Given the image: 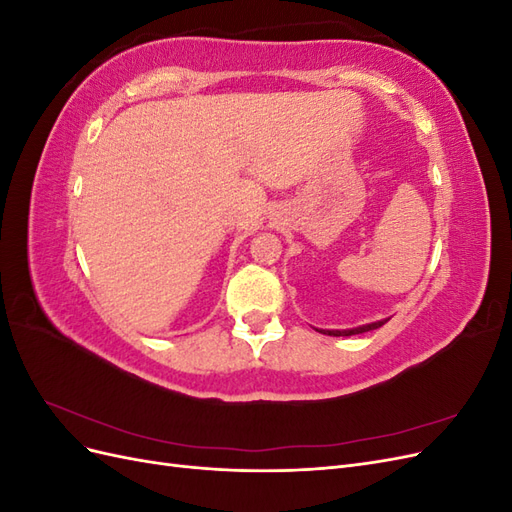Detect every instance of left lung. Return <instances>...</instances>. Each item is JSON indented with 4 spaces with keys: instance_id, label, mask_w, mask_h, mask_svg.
Here are the masks:
<instances>
[{
    "instance_id": "1",
    "label": "left lung",
    "mask_w": 512,
    "mask_h": 512,
    "mask_svg": "<svg viewBox=\"0 0 512 512\" xmlns=\"http://www.w3.org/2000/svg\"><path fill=\"white\" fill-rule=\"evenodd\" d=\"M386 320H380V322H371V324H365V327H356V329H348V331H324V335H333V337H348V335H359V333H367V331H374V329H380L382 324Z\"/></svg>"
}]
</instances>
